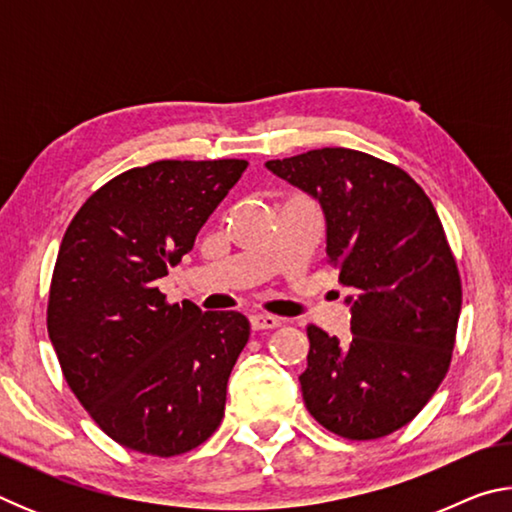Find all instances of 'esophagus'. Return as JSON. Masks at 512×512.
<instances>
[{"instance_id": "obj_1", "label": "esophagus", "mask_w": 512, "mask_h": 512, "mask_svg": "<svg viewBox=\"0 0 512 512\" xmlns=\"http://www.w3.org/2000/svg\"><path fill=\"white\" fill-rule=\"evenodd\" d=\"M250 325H253V329H275L282 325V318L277 316H271V314H253L250 316Z\"/></svg>"}]
</instances>
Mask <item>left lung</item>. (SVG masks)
I'll use <instances>...</instances> for the list:
<instances>
[{
    "mask_svg": "<svg viewBox=\"0 0 512 512\" xmlns=\"http://www.w3.org/2000/svg\"><path fill=\"white\" fill-rule=\"evenodd\" d=\"M266 167L323 207L327 262L354 293L348 341L307 325L302 400L336 436L384 438L452 363L463 289L443 223L409 173L363 151L327 146Z\"/></svg>",
    "mask_w": 512,
    "mask_h": 512,
    "instance_id": "1",
    "label": "left lung"
}]
</instances>
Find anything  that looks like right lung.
<instances>
[{
    "mask_svg": "<svg viewBox=\"0 0 512 512\" xmlns=\"http://www.w3.org/2000/svg\"><path fill=\"white\" fill-rule=\"evenodd\" d=\"M246 167V160H160L128 169L67 225L47 332L76 400L121 447L178 456L223 420L248 318L167 302L155 282L194 248Z\"/></svg>",
    "mask_w": 512,
    "mask_h": 512,
    "instance_id": "1",
    "label": "right lung"
}]
</instances>
